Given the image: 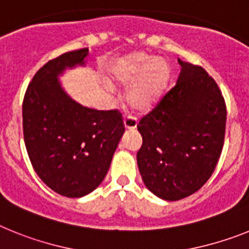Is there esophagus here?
Here are the masks:
<instances>
[{
  "instance_id": "1",
  "label": "esophagus",
  "mask_w": 249,
  "mask_h": 249,
  "mask_svg": "<svg viewBox=\"0 0 249 249\" xmlns=\"http://www.w3.org/2000/svg\"><path fill=\"white\" fill-rule=\"evenodd\" d=\"M124 125H125V129H135L138 125L137 119L134 118V116H126L124 119Z\"/></svg>"
}]
</instances>
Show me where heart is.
I'll return each mask as SVG.
<instances>
[{
	"instance_id": "heart-1",
	"label": "heart",
	"mask_w": 249,
	"mask_h": 249,
	"mask_svg": "<svg viewBox=\"0 0 249 249\" xmlns=\"http://www.w3.org/2000/svg\"><path fill=\"white\" fill-rule=\"evenodd\" d=\"M111 79L120 85L130 83L125 90V101L137 111H148L163 95L169 66L160 57L150 59L142 53H134L123 56L110 70Z\"/></svg>"
}]
</instances>
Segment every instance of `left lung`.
I'll return each mask as SVG.
<instances>
[{"label": "left lung", "mask_w": 249, "mask_h": 249, "mask_svg": "<svg viewBox=\"0 0 249 249\" xmlns=\"http://www.w3.org/2000/svg\"><path fill=\"white\" fill-rule=\"evenodd\" d=\"M178 62L176 86L138 124L139 172L145 187L164 200L183 199L207 183L226 134V103L214 79L202 66Z\"/></svg>", "instance_id": "1"}]
</instances>
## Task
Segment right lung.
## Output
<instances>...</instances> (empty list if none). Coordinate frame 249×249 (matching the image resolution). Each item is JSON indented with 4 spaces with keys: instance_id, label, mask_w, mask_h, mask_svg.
<instances>
[{
    "instance_id": "right-lung-1",
    "label": "right lung",
    "mask_w": 249,
    "mask_h": 249,
    "mask_svg": "<svg viewBox=\"0 0 249 249\" xmlns=\"http://www.w3.org/2000/svg\"><path fill=\"white\" fill-rule=\"evenodd\" d=\"M88 49L65 53L42 66L22 104L23 139L35 172L49 188L80 198L100 185L125 131L118 110L83 107L62 89L66 69L85 65Z\"/></svg>"
}]
</instances>
